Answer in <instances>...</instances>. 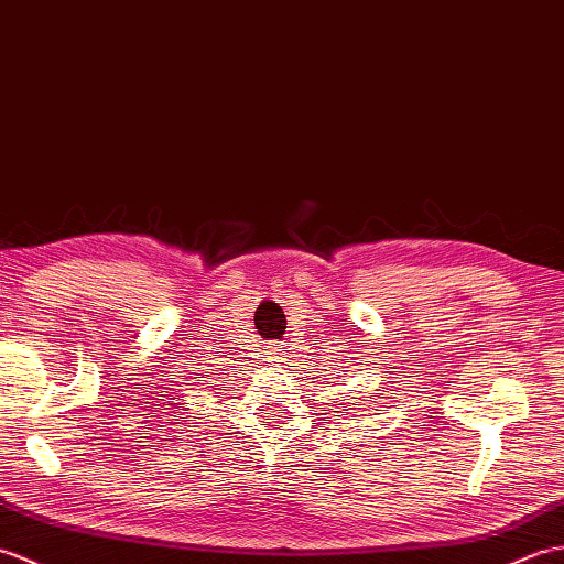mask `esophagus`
Here are the masks:
<instances>
[{"label":"esophagus","mask_w":564,"mask_h":564,"mask_svg":"<svg viewBox=\"0 0 564 564\" xmlns=\"http://www.w3.org/2000/svg\"><path fill=\"white\" fill-rule=\"evenodd\" d=\"M268 361H270V369L272 367H284L286 361H290V347H286V343L282 345H272L270 352H268Z\"/></svg>","instance_id":"esophagus-1"}]
</instances>
